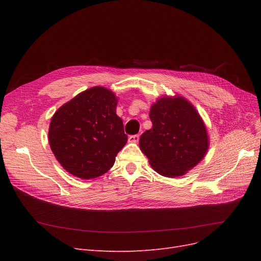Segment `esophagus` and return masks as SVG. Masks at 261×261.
Masks as SVG:
<instances>
[{
  "label": "esophagus",
  "instance_id": "1",
  "mask_svg": "<svg viewBox=\"0 0 261 261\" xmlns=\"http://www.w3.org/2000/svg\"><path fill=\"white\" fill-rule=\"evenodd\" d=\"M139 140V135H132L128 137L129 143H138Z\"/></svg>",
  "mask_w": 261,
  "mask_h": 261
}]
</instances>
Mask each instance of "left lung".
Listing matches in <instances>:
<instances>
[{
	"instance_id": "left-lung-1",
	"label": "left lung",
	"mask_w": 261,
	"mask_h": 261,
	"mask_svg": "<svg viewBox=\"0 0 261 261\" xmlns=\"http://www.w3.org/2000/svg\"><path fill=\"white\" fill-rule=\"evenodd\" d=\"M152 128L139 139L149 163L167 177L184 175L206 155L209 139L206 126L191 102L183 97H162L149 113Z\"/></svg>"
}]
</instances>
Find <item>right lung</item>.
<instances>
[{"label": "right lung", "mask_w": 261, "mask_h": 261, "mask_svg": "<svg viewBox=\"0 0 261 261\" xmlns=\"http://www.w3.org/2000/svg\"><path fill=\"white\" fill-rule=\"evenodd\" d=\"M116 105L111 90L97 86L77 94L52 116L49 144L70 174L90 179L113 167L116 154L127 143Z\"/></svg>", "instance_id": "right-lung-1"}]
</instances>
